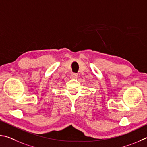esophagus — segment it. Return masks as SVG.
Returning <instances> with one entry per match:
<instances>
[{
	"mask_svg": "<svg viewBox=\"0 0 147 147\" xmlns=\"http://www.w3.org/2000/svg\"><path fill=\"white\" fill-rule=\"evenodd\" d=\"M70 78H71V79H78V74H76V73H73V74H72L71 75Z\"/></svg>",
	"mask_w": 147,
	"mask_h": 147,
	"instance_id": "34e87169",
	"label": "esophagus"
}]
</instances>
